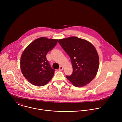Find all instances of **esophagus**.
<instances>
[{"label":"esophagus","instance_id":"obj_1","mask_svg":"<svg viewBox=\"0 0 122 122\" xmlns=\"http://www.w3.org/2000/svg\"><path fill=\"white\" fill-rule=\"evenodd\" d=\"M58 70H59V71H62L63 70V66H60L59 67V69H58Z\"/></svg>","mask_w":122,"mask_h":122}]
</instances>
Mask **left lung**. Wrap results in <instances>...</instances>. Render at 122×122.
Masks as SVG:
<instances>
[{"mask_svg":"<svg viewBox=\"0 0 122 122\" xmlns=\"http://www.w3.org/2000/svg\"><path fill=\"white\" fill-rule=\"evenodd\" d=\"M58 42L68 55L73 73L66 78L76 87L89 83L97 75L99 57L95 47L89 41L76 37L60 39Z\"/></svg>","mask_w":122,"mask_h":122,"instance_id":"left-lung-1","label":"left lung"}]
</instances>
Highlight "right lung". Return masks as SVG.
Here are the masks:
<instances>
[{
  "label": "right lung",
  "mask_w": 122,
  "mask_h": 122,
  "mask_svg": "<svg viewBox=\"0 0 122 122\" xmlns=\"http://www.w3.org/2000/svg\"><path fill=\"white\" fill-rule=\"evenodd\" d=\"M58 40L41 37L32 42L21 57V69L25 78L31 84L42 86L53 78L55 70L47 60L48 52L53 49Z\"/></svg>",
  "instance_id": "right-lung-1"
}]
</instances>
